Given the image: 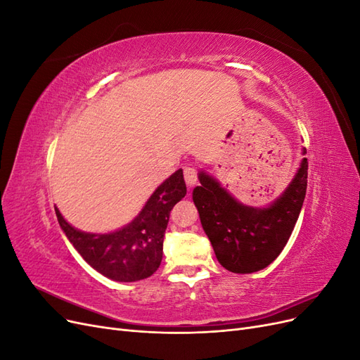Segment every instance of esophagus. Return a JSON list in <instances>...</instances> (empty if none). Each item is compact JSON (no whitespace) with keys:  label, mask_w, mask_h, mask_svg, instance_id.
I'll list each match as a JSON object with an SVG mask.
<instances>
[{"label":"esophagus","mask_w":360,"mask_h":360,"mask_svg":"<svg viewBox=\"0 0 360 360\" xmlns=\"http://www.w3.org/2000/svg\"><path fill=\"white\" fill-rule=\"evenodd\" d=\"M183 174H184V181H186V184H188L189 188H192L193 184L197 183V180H198V171H197V168L184 167Z\"/></svg>","instance_id":"1"}]
</instances>
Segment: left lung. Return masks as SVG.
Here are the masks:
<instances>
[{
    "label": "left lung",
    "mask_w": 360,
    "mask_h": 360,
    "mask_svg": "<svg viewBox=\"0 0 360 360\" xmlns=\"http://www.w3.org/2000/svg\"><path fill=\"white\" fill-rule=\"evenodd\" d=\"M200 183L193 202L217 261L233 274H252L267 267L288 242L307 195L308 160H302L287 191L267 209L236 201L204 172Z\"/></svg>",
    "instance_id": "1"
}]
</instances>
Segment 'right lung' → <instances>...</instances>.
Masks as SVG:
<instances>
[{
    "instance_id": "obj_1",
    "label": "right lung",
    "mask_w": 360,
    "mask_h": 360,
    "mask_svg": "<svg viewBox=\"0 0 360 360\" xmlns=\"http://www.w3.org/2000/svg\"><path fill=\"white\" fill-rule=\"evenodd\" d=\"M184 195L186 183L179 169L155 191L132 222L110 234L78 231L64 221L58 209L56 213L61 230L93 269L114 281L134 282L159 269L169 213Z\"/></svg>"
}]
</instances>
